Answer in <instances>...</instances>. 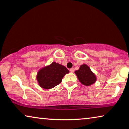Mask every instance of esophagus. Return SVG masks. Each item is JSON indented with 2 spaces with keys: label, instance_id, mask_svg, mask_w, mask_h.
Masks as SVG:
<instances>
[{
  "label": "esophagus",
  "instance_id": "obj_1",
  "mask_svg": "<svg viewBox=\"0 0 129 129\" xmlns=\"http://www.w3.org/2000/svg\"><path fill=\"white\" fill-rule=\"evenodd\" d=\"M69 71H70V72H73L75 71V69H74V68H71V69H69Z\"/></svg>",
  "mask_w": 129,
  "mask_h": 129
}]
</instances>
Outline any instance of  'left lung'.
I'll return each instance as SVG.
<instances>
[{"mask_svg": "<svg viewBox=\"0 0 129 129\" xmlns=\"http://www.w3.org/2000/svg\"><path fill=\"white\" fill-rule=\"evenodd\" d=\"M75 74L80 82L84 85L89 86L93 84L96 81L95 75L86 64L81 65L80 69L75 71Z\"/></svg>", "mask_w": 129, "mask_h": 129, "instance_id": "obj_1", "label": "left lung"}]
</instances>
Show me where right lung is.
I'll return each mask as SVG.
<instances>
[{
  "instance_id": "obj_1",
  "label": "right lung",
  "mask_w": 129,
  "mask_h": 129,
  "mask_svg": "<svg viewBox=\"0 0 129 129\" xmlns=\"http://www.w3.org/2000/svg\"><path fill=\"white\" fill-rule=\"evenodd\" d=\"M69 70L65 66L55 62L44 67L38 72L37 75L39 86L45 89H49L60 84L62 78Z\"/></svg>"
}]
</instances>
